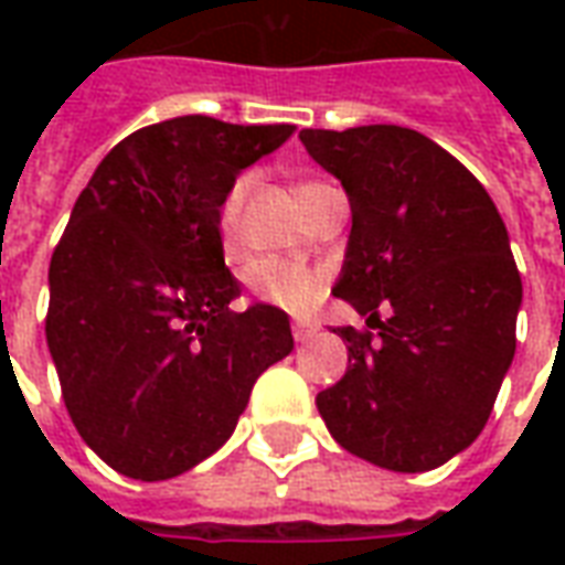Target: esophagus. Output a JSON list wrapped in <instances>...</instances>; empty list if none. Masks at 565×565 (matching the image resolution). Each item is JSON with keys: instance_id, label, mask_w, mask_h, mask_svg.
<instances>
[{"instance_id": "esophagus-1", "label": "esophagus", "mask_w": 565, "mask_h": 565, "mask_svg": "<svg viewBox=\"0 0 565 565\" xmlns=\"http://www.w3.org/2000/svg\"><path fill=\"white\" fill-rule=\"evenodd\" d=\"M315 335H318V323H315V320H296V323H294V339H296V342L306 344V342H311Z\"/></svg>"}]
</instances>
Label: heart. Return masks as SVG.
<instances>
[{
  "label": "heart",
  "mask_w": 565,
  "mask_h": 565,
  "mask_svg": "<svg viewBox=\"0 0 565 565\" xmlns=\"http://www.w3.org/2000/svg\"><path fill=\"white\" fill-rule=\"evenodd\" d=\"M311 186H318L315 181H302L294 186L296 202L306 196ZM242 202H245V181L226 193L221 205V245L226 257L238 254V221H242ZM247 284L257 299L269 302L284 311H308L318 302L320 287H323V275L311 266L302 263H290V259H259L247 271Z\"/></svg>",
  "instance_id": "1"
}]
</instances>
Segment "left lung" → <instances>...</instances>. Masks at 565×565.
<instances>
[{
	"instance_id": "8db88e82",
	"label": "left lung",
	"mask_w": 565,
	"mask_h": 565,
	"mask_svg": "<svg viewBox=\"0 0 565 565\" xmlns=\"http://www.w3.org/2000/svg\"><path fill=\"white\" fill-rule=\"evenodd\" d=\"M299 139L351 202L332 294L379 323V335L339 330L348 372L318 393L320 417L381 469H436L481 436L514 356L523 287L505 223L481 181L415 129H302Z\"/></svg>"
}]
</instances>
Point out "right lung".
<instances>
[{
    "label": "right lung",
    "mask_w": 565,
    "mask_h": 565,
    "mask_svg": "<svg viewBox=\"0 0 565 565\" xmlns=\"http://www.w3.org/2000/svg\"><path fill=\"white\" fill-rule=\"evenodd\" d=\"M294 136L205 115L111 148L51 257L47 348L81 438L115 472L166 481L233 436L254 381L294 351L275 306L242 315L223 263L235 174Z\"/></svg>",
    "instance_id": "add662e5"
}]
</instances>
